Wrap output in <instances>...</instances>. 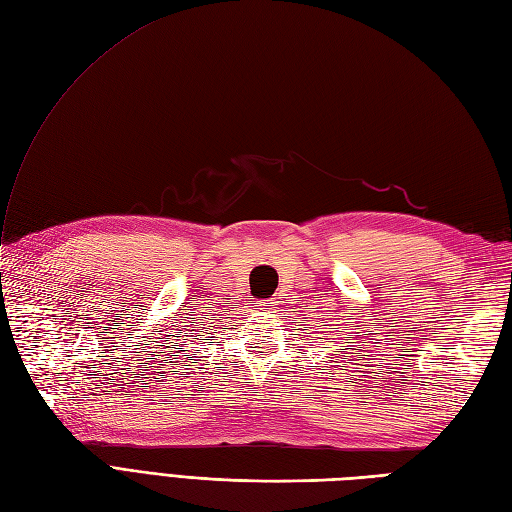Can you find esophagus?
<instances>
[{"label": "esophagus", "instance_id": "obj_1", "mask_svg": "<svg viewBox=\"0 0 512 512\" xmlns=\"http://www.w3.org/2000/svg\"><path fill=\"white\" fill-rule=\"evenodd\" d=\"M263 306H267V308H276V302H273V299H269V302H263Z\"/></svg>", "mask_w": 512, "mask_h": 512}]
</instances>
